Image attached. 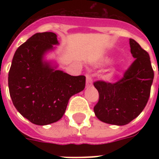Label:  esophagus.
<instances>
[{
	"label": "esophagus",
	"mask_w": 159,
	"mask_h": 159,
	"mask_svg": "<svg viewBox=\"0 0 159 159\" xmlns=\"http://www.w3.org/2000/svg\"><path fill=\"white\" fill-rule=\"evenodd\" d=\"M86 77H87V87H91L92 84V77H91V75L90 74H87L86 75Z\"/></svg>",
	"instance_id": "esophagus-1"
}]
</instances>
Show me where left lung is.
Masks as SVG:
<instances>
[{"label":"left lung","mask_w":159,"mask_h":159,"mask_svg":"<svg viewBox=\"0 0 159 159\" xmlns=\"http://www.w3.org/2000/svg\"><path fill=\"white\" fill-rule=\"evenodd\" d=\"M129 45L135 60L123 78L116 83L94 82L99 92L95 115L102 122L114 125H127L143 111L154 77L148 53L133 39H129Z\"/></svg>","instance_id":"1"}]
</instances>
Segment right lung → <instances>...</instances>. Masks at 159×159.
<instances>
[{
    "mask_svg": "<svg viewBox=\"0 0 159 159\" xmlns=\"http://www.w3.org/2000/svg\"><path fill=\"white\" fill-rule=\"evenodd\" d=\"M59 43L53 32L37 33L21 44L14 54L9 71L10 95L16 110L38 125L59 120L70 97L83 91L85 76H71L57 69L46 55Z\"/></svg>",
    "mask_w": 159,
    "mask_h": 159,
    "instance_id": "right-lung-1",
    "label": "right lung"
}]
</instances>
